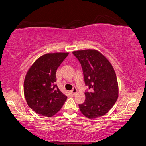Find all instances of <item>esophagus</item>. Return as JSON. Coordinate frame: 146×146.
Returning <instances> with one entry per match:
<instances>
[{"label":"esophagus","instance_id":"1","mask_svg":"<svg viewBox=\"0 0 146 146\" xmlns=\"http://www.w3.org/2000/svg\"><path fill=\"white\" fill-rule=\"evenodd\" d=\"M77 93V90H76V88H73V90L71 91V94L72 95H75Z\"/></svg>","mask_w":146,"mask_h":146}]
</instances>
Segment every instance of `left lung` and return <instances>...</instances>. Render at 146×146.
<instances>
[{"label":"left lung","mask_w":146,"mask_h":146,"mask_svg":"<svg viewBox=\"0 0 146 146\" xmlns=\"http://www.w3.org/2000/svg\"><path fill=\"white\" fill-rule=\"evenodd\" d=\"M82 66L84 78L91 91L85 93L84 102L79 104L81 113L90 119L106 115L118 97V84L113 67L96 49L73 51Z\"/></svg>","instance_id":"left-lung-1"}]
</instances>
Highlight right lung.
<instances>
[{
  "label": "right lung",
  "instance_id": "obj_1",
  "mask_svg": "<svg viewBox=\"0 0 146 146\" xmlns=\"http://www.w3.org/2000/svg\"><path fill=\"white\" fill-rule=\"evenodd\" d=\"M68 54H45L35 61L26 73L24 82V97L29 107L41 116L53 117L67 99L55 82L57 68Z\"/></svg>",
  "mask_w": 146,
  "mask_h": 146
}]
</instances>
